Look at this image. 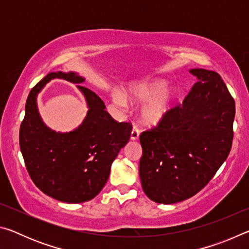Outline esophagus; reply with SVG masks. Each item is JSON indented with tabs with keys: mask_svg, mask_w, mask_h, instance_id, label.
<instances>
[{
	"mask_svg": "<svg viewBox=\"0 0 249 249\" xmlns=\"http://www.w3.org/2000/svg\"><path fill=\"white\" fill-rule=\"evenodd\" d=\"M140 133H141V130H140V128H138V126L135 125L133 127L132 134H130V140H133V141L138 140V137H140Z\"/></svg>",
	"mask_w": 249,
	"mask_h": 249,
	"instance_id": "34e87169",
	"label": "esophagus"
}]
</instances>
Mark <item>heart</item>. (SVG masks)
<instances>
[{
	"mask_svg": "<svg viewBox=\"0 0 249 249\" xmlns=\"http://www.w3.org/2000/svg\"><path fill=\"white\" fill-rule=\"evenodd\" d=\"M113 101L121 107H126L125 98L135 104L146 105L142 108V121L148 125H157L165 119L174 107L176 92L168 88V82L162 79L134 84L125 91V98L119 92L112 95Z\"/></svg>",
	"mask_w": 249,
	"mask_h": 249,
	"instance_id": "1",
	"label": "heart"
}]
</instances>
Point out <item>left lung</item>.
<instances>
[{
	"label": "left lung",
	"mask_w": 249,
	"mask_h": 249,
	"mask_svg": "<svg viewBox=\"0 0 249 249\" xmlns=\"http://www.w3.org/2000/svg\"><path fill=\"white\" fill-rule=\"evenodd\" d=\"M197 78L182 104L140 136V176L145 195L172 204L201 191L229 156L235 102L215 71L191 69Z\"/></svg>",
	"instance_id": "obj_1"
}]
</instances>
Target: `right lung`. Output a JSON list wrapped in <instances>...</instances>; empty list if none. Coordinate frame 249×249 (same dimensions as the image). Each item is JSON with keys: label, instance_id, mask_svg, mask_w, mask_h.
Wrapping results in <instances>:
<instances>
[{"label": "right lung", "instance_id": "obj_1", "mask_svg": "<svg viewBox=\"0 0 249 249\" xmlns=\"http://www.w3.org/2000/svg\"><path fill=\"white\" fill-rule=\"evenodd\" d=\"M82 83L77 73L50 72L29 92L19 128V147L33 182L45 195L67 203L98 196L107 183L112 162L127 144L132 124L116 122L93 91L77 86L87 100L88 114L77 129L56 133L41 121L37 94L52 79Z\"/></svg>", "mask_w": 249, "mask_h": 249}]
</instances>
